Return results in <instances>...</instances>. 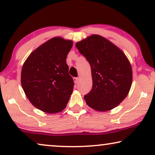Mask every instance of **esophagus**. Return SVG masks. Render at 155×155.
Segmentation results:
<instances>
[{"label": "esophagus", "mask_w": 155, "mask_h": 155, "mask_svg": "<svg viewBox=\"0 0 155 155\" xmlns=\"http://www.w3.org/2000/svg\"><path fill=\"white\" fill-rule=\"evenodd\" d=\"M79 80H80L79 78H74V81H75V84H78V82H79Z\"/></svg>", "instance_id": "esophagus-1"}]
</instances>
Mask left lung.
I'll return each mask as SVG.
<instances>
[{
	"mask_svg": "<svg viewBox=\"0 0 155 155\" xmlns=\"http://www.w3.org/2000/svg\"><path fill=\"white\" fill-rule=\"evenodd\" d=\"M91 66L92 87L84 96L93 109L106 111L119 104L132 84V68L121 50L99 35H92L76 44Z\"/></svg>",
	"mask_w": 155,
	"mask_h": 155,
	"instance_id": "1",
	"label": "left lung"
}]
</instances>
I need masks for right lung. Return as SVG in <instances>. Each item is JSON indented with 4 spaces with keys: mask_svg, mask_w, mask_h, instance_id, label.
<instances>
[{
    "mask_svg": "<svg viewBox=\"0 0 155 155\" xmlns=\"http://www.w3.org/2000/svg\"><path fill=\"white\" fill-rule=\"evenodd\" d=\"M73 42L54 37L31 53L22 66L21 83L30 102L47 113L63 111L73 92L67 55Z\"/></svg>",
    "mask_w": 155,
    "mask_h": 155,
    "instance_id": "1",
    "label": "right lung"
}]
</instances>
